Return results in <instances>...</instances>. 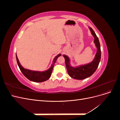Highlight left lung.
I'll use <instances>...</instances> for the list:
<instances>
[{
  "instance_id": "obj_1",
  "label": "left lung",
  "mask_w": 120,
  "mask_h": 120,
  "mask_svg": "<svg viewBox=\"0 0 120 120\" xmlns=\"http://www.w3.org/2000/svg\"><path fill=\"white\" fill-rule=\"evenodd\" d=\"M89 29L94 37V43L97 48L95 57L92 62L79 67H72L71 66L69 57L64 54L63 55L65 59V63L69 75L76 79H83L91 76L96 71L101 60V51L99 38L93 29L90 27H89Z\"/></svg>"
}]
</instances>
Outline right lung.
Returning <instances> with one entry per match:
<instances>
[{
    "label": "right lung",
    "mask_w": 120,
    "mask_h": 120,
    "mask_svg": "<svg viewBox=\"0 0 120 120\" xmlns=\"http://www.w3.org/2000/svg\"><path fill=\"white\" fill-rule=\"evenodd\" d=\"M60 56L61 54H59L57 56H56L54 58L52 66L49 70L44 71H39L27 70V69L24 68H23L19 63L16 53V58L17 63L18 64V66H19L20 68V70L22 72V73L23 74V75L25 77L29 79V80L38 82H45L49 79L52 73L54 64H55L57 58Z\"/></svg>",
    "instance_id": "right-lung-1"
}]
</instances>
